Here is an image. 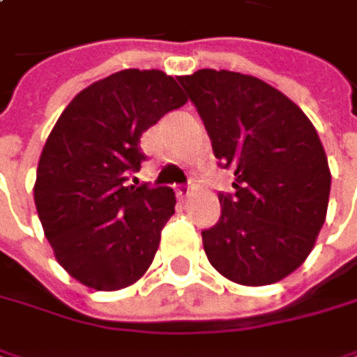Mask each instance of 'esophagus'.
<instances>
[{
  "mask_svg": "<svg viewBox=\"0 0 357 357\" xmlns=\"http://www.w3.org/2000/svg\"><path fill=\"white\" fill-rule=\"evenodd\" d=\"M190 192H192V185H188V183H179V185H176V194H178V198H188V196H190Z\"/></svg>",
  "mask_w": 357,
  "mask_h": 357,
  "instance_id": "1",
  "label": "esophagus"
}]
</instances>
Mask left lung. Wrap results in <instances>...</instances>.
Masks as SVG:
<instances>
[{"mask_svg":"<svg viewBox=\"0 0 357 357\" xmlns=\"http://www.w3.org/2000/svg\"><path fill=\"white\" fill-rule=\"evenodd\" d=\"M213 153L234 169L219 194L221 217L202 231L211 264L242 285H268L294 273L321 231L331 172L306 113L271 84L227 70L179 76Z\"/></svg>","mask_w":357,"mask_h":357,"instance_id":"8db88e82","label":"left lung"}]
</instances>
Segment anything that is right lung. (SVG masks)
I'll list each match as a JSON object with an SVG mask.
<instances>
[{
	"mask_svg": "<svg viewBox=\"0 0 357 357\" xmlns=\"http://www.w3.org/2000/svg\"><path fill=\"white\" fill-rule=\"evenodd\" d=\"M183 103L165 72L121 70L80 91L53 126L36 169V213L57 262L80 283L113 291L151 266L176 194L128 179L146 159L140 136Z\"/></svg>",
	"mask_w": 357,
	"mask_h": 357,
	"instance_id": "right-lung-1",
	"label": "right lung"
}]
</instances>
